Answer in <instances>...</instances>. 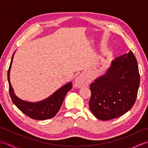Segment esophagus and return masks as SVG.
I'll list each match as a JSON object with an SVG mask.
<instances>
[{"label":"esophagus","instance_id":"obj_1","mask_svg":"<svg viewBox=\"0 0 148 148\" xmlns=\"http://www.w3.org/2000/svg\"><path fill=\"white\" fill-rule=\"evenodd\" d=\"M74 82H75L74 83L75 86L77 88H81L82 86H85L88 84V81L85 79V78L81 76L77 77L76 79V80H75Z\"/></svg>","mask_w":148,"mask_h":148}]
</instances>
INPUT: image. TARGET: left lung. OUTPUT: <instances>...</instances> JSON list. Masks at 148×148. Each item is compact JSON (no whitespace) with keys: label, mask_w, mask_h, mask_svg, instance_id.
I'll return each instance as SVG.
<instances>
[{"label":"left lung","mask_w":148,"mask_h":148,"mask_svg":"<svg viewBox=\"0 0 148 148\" xmlns=\"http://www.w3.org/2000/svg\"><path fill=\"white\" fill-rule=\"evenodd\" d=\"M139 84V68L132 51L116 58L106 74L90 85L91 111L102 121L123 115L134 105Z\"/></svg>","instance_id":"left-lung-1"}]
</instances>
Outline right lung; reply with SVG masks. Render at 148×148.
Masks as SVG:
<instances>
[{"instance_id": "obj_1", "label": "right lung", "mask_w": 148, "mask_h": 148, "mask_svg": "<svg viewBox=\"0 0 148 148\" xmlns=\"http://www.w3.org/2000/svg\"><path fill=\"white\" fill-rule=\"evenodd\" d=\"M14 54L12 56L10 65L8 71L9 92L12 102L20 111L30 118L37 120H45L54 117L60 109L66 94L72 88V84L69 82L42 101L37 102H26L19 99L15 95L10 83V70Z\"/></svg>"}]
</instances>
